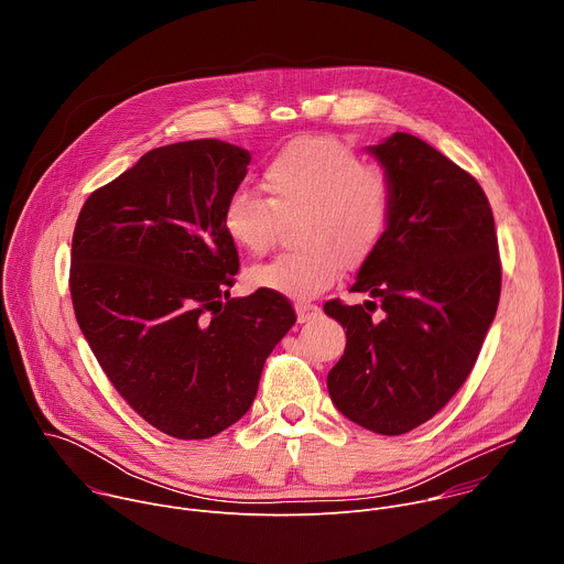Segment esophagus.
Wrapping results in <instances>:
<instances>
[{
	"mask_svg": "<svg viewBox=\"0 0 564 564\" xmlns=\"http://www.w3.org/2000/svg\"><path fill=\"white\" fill-rule=\"evenodd\" d=\"M294 310H296L299 324H310V321H314V318L321 314V307H318V305H314V303H303V301H299V303L294 305Z\"/></svg>",
	"mask_w": 564,
	"mask_h": 564,
	"instance_id": "34e87169",
	"label": "esophagus"
}]
</instances>
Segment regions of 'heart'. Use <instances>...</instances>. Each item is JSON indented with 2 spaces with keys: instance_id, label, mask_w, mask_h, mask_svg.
<instances>
[{
  "instance_id": "1",
  "label": "heart",
  "mask_w": 564,
  "mask_h": 564,
  "mask_svg": "<svg viewBox=\"0 0 564 564\" xmlns=\"http://www.w3.org/2000/svg\"><path fill=\"white\" fill-rule=\"evenodd\" d=\"M270 194L236 192L223 209L227 238L250 254L265 252L283 225L299 220L303 248L283 252L248 272V283L288 299H312L333 288L348 265L366 263L383 243L392 192L344 142L310 135L288 142L265 165Z\"/></svg>"
}]
</instances>
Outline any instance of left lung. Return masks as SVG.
<instances>
[{
	"instance_id": "left-lung-1",
	"label": "left lung",
	"mask_w": 564,
	"mask_h": 564,
	"mask_svg": "<svg viewBox=\"0 0 564 564\" xmlns=\"http://www.w3.org/2000/svg\"><path fill=\"white\" fill-rule=\"evenodd\" d=\"M368 151L390 185L392 218L350 288L370 301L324 305L346 328L328 392L350 422L401 435L440 413L470 375L502 265L489 198L468 172L401 131Z\"/></svg>"
}]
</instances>
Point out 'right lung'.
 Masks as SVG:
<instances>
[{
    "label": "right lung",
    "instance_id": "right-lung-1",
    "mask_svg": "<svg viewBox=\"0 0 564 564\" xmlns=\"http://www.w3.org/2000/svg\"><path fill=\"white\" fill-rule=\"evenodd\" d=\"M250 151L205 138L147 151L79 209L70 243L75 318L127 404L153 429L207 440L243 417L292 303L229 299L238 252L223 209Z\"/></svg>",
    "mask_w": 564,
    "mask_h": 564
}]
</instances>
